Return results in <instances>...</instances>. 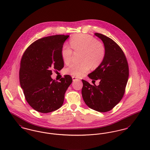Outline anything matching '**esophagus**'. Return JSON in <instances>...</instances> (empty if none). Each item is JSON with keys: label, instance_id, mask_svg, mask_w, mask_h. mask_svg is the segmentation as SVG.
<instances>
[{"label": "esophagus", "instance_id": "1", "mask_svg": "<svg viewBox=\"0 0 150 150\" xmlns=\"http://www.w3.org/2000/svg\"><path fill=\"white\" fill-rule=\"evenodd\" d=\"M72 80L73 81H76V80H79L78 79L77 77H75V76H72Z\"/></svg>", "mask_w": 150, "mask_h": 150}]
</instances>
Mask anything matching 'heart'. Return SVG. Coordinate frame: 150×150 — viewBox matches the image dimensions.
I'll return each mask as SVG.
<instances>
[{
  "mask_svg": "<svg viewBox=\"0 0 150 150\" xmlns=\"http://www.w3.org/2000/svg\"><path fill=\"white\" fill-rule=\"evenodd\" d=\"M71 47L75 52H81L80 63H72L66 69V72L76 77L83 75L91 67L96 69L104 60L106 49L104 45L91 35L80 34L74 35L70 40ZM73 52L70 47L63 45L61 56L63 62H70Z\"/></svg>",
  "mask_w": 150,
  "mask_h": 150,
  "instance_id": "1",
  "label": "heart"
}]
</instances>
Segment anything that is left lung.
<instances>
[{
	"mask_svg": "<svg viewBox=\"0 0 150 150\" xmlns=\"http://www.w3.org/2000/svg\"><path fill=\"white\" fill-rule=\"evenodd\" d=\"M95 35L100 38L105 47V57L101 64L88 77L99 85L94 86L82 79V96L86 105L99 112L112 110L121 100L125 92L129 78V65L120 46L113 40L101 33Z\"/></svg>",
	"mask_w": 150,
	"mask_h": 150,
	"instance_id": "8db88e82",
	"label": "left lung"
}]
</instances>
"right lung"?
<instances>
[{
  "instance_id": "1",
  "label": "right lung",
  "mask_w": 150,
  "mask_h": 150,
  "mask_svg": "<svg viewBox=\"0 0 150 150\" xmlns=\"http://www.w3.org/2000/svg\"><path fill=\"white\" fill-rule=\"evenodd\" d=\"M69 37L59 35L40 38L28 47L21 59L20 86L28 103L38 112L47 113L61 108L72 81L69 75L59 81L51 78L52 70L64 67L61 49Z\"/></svg>"
}]
</instances>
